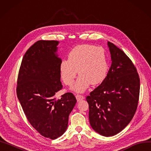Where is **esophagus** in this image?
<instances>
[{
    "label": "esophagus",
    "instance_id": "34e87169",
    "mask_svg": "<svg viewBox=\"0 0 151 151\" xmlns=\"http://www.w3.org/2000/svg\"><path fill=\"white\" fill-rule=\"evenodd\" d=\"M76 99H77V100L78 101H81V100H83V99H84V96L81 95H79V94L76 95Z\"/></svg>",
    "mask_w": 151,
    "mask_h": 151
}]
</instances>
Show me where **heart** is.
<instances>
[{
  "mask_svg": "<svg viewBox=\"0 0 151 151\" xmlns=\"http://www.w3.org/2000/svg\"><path fill=\"white\" fill-rule=\"evenodd\" d=\"M107 55L102 47L90 44H81L69 52L68 60H62L60 65L61 77L66 85L74 82L78 70L80 75L72 89L83 92L89 84H100L108 72Z\"/></svg>",
  "mask_w": 151,
  "mask_h": 151,
  "instance_id": "heart-1",
  "label": "heart"
}]
</instances>
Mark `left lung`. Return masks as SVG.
Segmentation results:
<instances>
[{
  "label": "left lung",
  "instance_id": "obj_1",
  "mask_svg": "<svg viewBox=\"0 0 151 151\" xmlns=\"http://www.w3.org/2000/svg\"><path fill=\"white\" fill-rule=\"evenodd\" d=\"M112 64L103 82L86 96L92 128L105 137L121 132L137 111L140 77L132 60L111 42Z\"/></svg>",
  "mask_w": 151,
  "mask_h": 151
}]
</instances>
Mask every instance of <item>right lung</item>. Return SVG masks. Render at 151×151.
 <instances>
[{"instance_id": "add662e5", "label": "right lung", "mask_w": 151, "mask_h": 151, "mask_svg": "<svg viewBox=\"0 0 151 151\" xmlns=\"http://www.w3.org/2000/svg\"><path fill=\"white\" fill-rule=\"evenodd\" d=\"M57 40H38L25 52L20 66L16 93L30 124L42 136L54 140L68 126V116L76 104L68 92L56 99L62 89L60 65L56 54Z\"/></svg>"}]
</instances>
